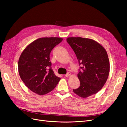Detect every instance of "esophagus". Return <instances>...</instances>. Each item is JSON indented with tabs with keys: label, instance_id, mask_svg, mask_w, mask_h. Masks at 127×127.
Wrapping results in <instances>:
<instances>
[{
	"label": "esophagus",
	"instance_id": "34e87169",
	"mask_svg": "<svg viewBox=\"0 0 127 127\" xmlns=\"http://www.w3.org/2000/svg\"><path fill=\"white\" fill-rule=\"evenodd\" d=\"M71 75V74H70V72H68L67 73V74H66V75H65L64 76H66V77H68L69 76H70Z\"/></svg>",
	"mask_w": 127,
	"mask_h": 127
}]
</instances>
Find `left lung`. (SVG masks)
Here are the masks:
<instances>
[{
  "label": "left lung",
  "instance_id": "8db88e82",
  "mask_svg": "<svg viewBox=\"0 0 127 127\" xmlns=\"http://www.w3.org/2000/svg\"><path fill=\"white\" fill-rule=\"evenodd\" d=\"M67 42L74 50L80 66L77 75L80 86L73 92L86 98L96 94L106 83L110 71L109 58L105 49L95 41L71 37Z\"/></svg>",
  "mask_w": 127,
  "mask_h": 127
}]
</instances>
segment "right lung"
Masks as SVG:
<instances>
[{
  "label": "right lung",
  "instance_id": "1",
  "mask_svg": "<svg viewBox=\"0 0 127 127\" xmlns=\"http://www.w3.org/2000/svg\"><path fill=\"white\" fill-rule=\"evenodd\" d=\"M60 37H42L30 44L18 60V72L29 89L39 95L52 91L60 80L53 72L50 53L63 41Z\"/></svg>",
  "mask_w": 127,
  "mask_h": 127
}]
</instances>
